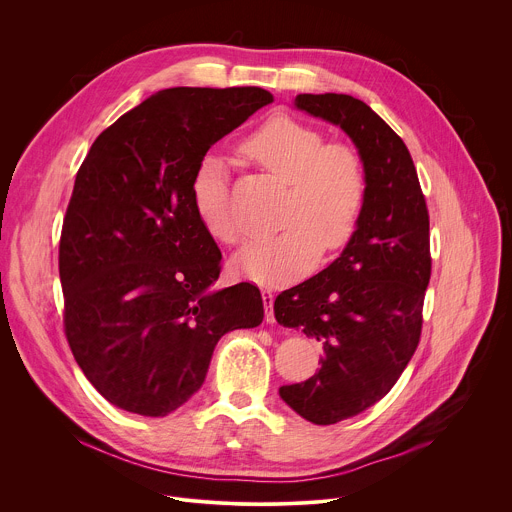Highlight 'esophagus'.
Segmentation results:
<instances>
[{
	"mask_svg": "<svg viewBox=\"0 0 512 512\" xmlns=\"http://www.w3.org/2000/svg\"><path fill=\"white\" fill-rule=\"evenodd\" d=\"M261 298H263V306H265V320H267L269 324H275V314H273V294H271V291H263Z\"/></svg>",
	"mask_w": 512,
	"mask_h": 512,
	"instance_id": "obj_1",
	"label": "esophagus"
}]
</instances>
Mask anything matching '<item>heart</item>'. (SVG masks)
<instances>
[{"instance_id":"1","label":"heart","mask_w":512,"mask_h":512,"mask_svg":"<svg viewBox=\"0 0 512 512\" xmlns=\"http://www.w3.org/2000/svg\"><path fill=\"white\" fill-rule=\"evenodd\" d=\"M324 142L320 131L291 117L269 119L243 141V154L289 192L279 216L283 229L235 255L239 275L267 287L296 281L316 265L322 249L338 251L354 235L367 198L364 170L348 145ZM192 200L210 237L227 245L241 239L229 206V172L218 156L200 160Z\"/></svg>"}]
</instances>
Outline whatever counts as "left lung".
Instances as JSON below:
<instances>
[{
  "mask_svg": "<svg viewBox=\"0 0 512 512\" xmlns=\"http://www.w3.org/2000/svg\"><path fill=\"white\" fill-rule=\"evenodd\" d=\"M294 107L340 127L367 180L342 253L273 304L281 326L300 328L324 348L320 371L279 395L304 419L332 425L381 401L417 348L431 275L429 216L407 145L367 103L304 93Z\"/></svg>",
  "mask_w": 512,
  "mask_h": 512,
  "instance_id": "left-lung-1",
  "label": "left lung"
}]
</instances>
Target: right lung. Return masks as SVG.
I'll list each match as a JSON object with an SVG mask.
<instances>
[{"instance_id": "add662e5", "label": "right lung", "mask_w": 512, "mask_h": 512, "mask_svg": "<svg viewBox=\"0 0 512 512\" xmlns=\"http://www.w3.org/2000/svg\"><path fill=\"white\" fill-rule=\"evenodd\" d=\"M269 103L259 87L158 91L95 139L77 174L58 249L64 330L85 377L123 411H176L221 336L263 322L255 285L212 287L223 255L192 180L212 145Z\"/></svg>"}]
</instances>
